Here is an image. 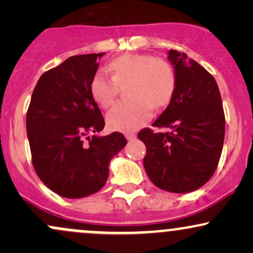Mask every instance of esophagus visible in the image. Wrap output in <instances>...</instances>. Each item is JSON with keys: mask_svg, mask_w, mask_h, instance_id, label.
<instances>
[{"mask_svg": "<svg viewBox=\"0 0 253 253\" xmlns=\"http://www.w3.org/2000/svg\"><path fill=\"white\" fill-rule=\"evenodd\" d=\"M125 136H126L127 140H133V139H135V134H133V133H126Z\"/></svg>", "mask_w": 253, "mask_h": 253, "instance_id": "esophagus-1", "label": "esophagus"}]
</instances>
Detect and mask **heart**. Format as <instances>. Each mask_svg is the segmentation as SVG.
I'll list each match as a JSON object with an SVG mask.
<instances>
[{"label": "heart", "instance_id": "heart-1", "mask_svg": "<svg viewBox=\"0 0 253 253\" xmlns=\"http://www.w3.org/2000/svg\"><path fill=\"white\" fill-rule=\"evenodd\" d=\"M112 77L97 71L90 81V92L98 106L107 108L114 102L118 85H126L128 100L120 101L107 113L109 128L134 132L150 120L155 108L170 102L177 77L172 64L161 57L127 53L112 59L107 66Z\"/></svg>", "mask_w": 253, "mask_h": 253}]
</instances>
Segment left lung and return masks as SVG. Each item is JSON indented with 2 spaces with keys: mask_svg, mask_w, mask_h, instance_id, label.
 <instances>
[{
  "mask_svg": "<svg viewBox=\"0 0 253 253\" xmlns=\"http://www.w3.org/2000/svg\"><path fill=\"white\" fill-rule=\"evenodd\" d=\"M176 71L175 94L153 127L140 130L146 145L144 168L155 185L170 193H190L206 184L215 171L225 138V114L214 77L187 54L170 50Z\"/></svg>",
  "mask_w": 253,
  "mask_h": 253,
  "instance_id": "1",
  "label": "left lung"
}]
</instances>
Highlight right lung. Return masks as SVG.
<instances>
[{
  "mask_svg": "<svg viewBox=\"0 0 253 253\" xmlns=\"http://www.w3.org/2000/svg\"><path fill=\"white\" fill-rule=\"evenodd\" d=\"M103 54L70 57L42 74L27 110L34 170L46 187L68 199L102 189L109 162L127 144L119 132L96 134L104 120L90 92V81Z\"/></svg>",
  "mask_w": 253,
  "mask_h": 253,
  "instance_id": "obj_1",
  "label": "right lung"
}]
</instances>
